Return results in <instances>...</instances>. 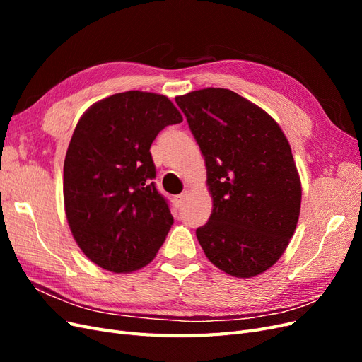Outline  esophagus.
Returning a JSON list of instances; mask_svg holds the SVG:
<instances>
[{
    "label": "esophagus",
    "mask_w": 362,
    "mask_h": 362,
    "mask_svg": "<svg viewBox=\"0 0 362 362\" xmlns=\"http://www.w3.org/2000/svg\"><path fill=\"white\" fill-rule=\"evenodd\" d=\"M187 196H189V192H182L181 194L177 196V198H175V201H177L178 205H182L185 202V199H187Z\"/></svg>",
    "instance_id": "esophagus-1"
}]
</instances>
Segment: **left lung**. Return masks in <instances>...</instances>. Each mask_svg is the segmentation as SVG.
<instances>
[{
    "label": "left lung",
    "instance_id": "obj_1",
    "mask_svg": "<svg viewBox=\"0 0 362 362\" xmlns=\"http://www.w3.org/2000/svg\"><path fill=\"white\" fill-rule=\"evenodd\" d=\"M175 101L201 148L213 194L198 242L228 275L257 276L281 258L300 213L288 140L262 108L229 89L208 87Z\"/></svg>",
    "mask_w": 362,
    "mask_h": 362
}]
</instances>
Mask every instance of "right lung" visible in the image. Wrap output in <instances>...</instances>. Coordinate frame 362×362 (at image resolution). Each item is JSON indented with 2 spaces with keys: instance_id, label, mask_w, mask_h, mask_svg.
<instances>
[{
  "instance_id": "1",
  "label": "right lung",
  "mask_w": 362,
  "mask_h": 362,
  "mask_svg": "<svg viewBox=\"0 0 362 362\" xmlns=\"http://www.w3.org/2000/svg\"><path fill=\"white\" fill-rule=\"evenodd\" d=\"M182 122L168 96L129 90L87 110L68 146L63 196L76 245L100 267L134 272L154 259L173 223L149 148Z\"/></svg>"
}]
</instances>
